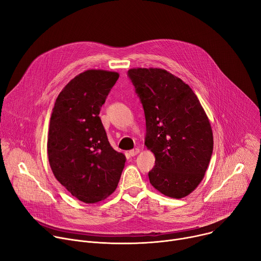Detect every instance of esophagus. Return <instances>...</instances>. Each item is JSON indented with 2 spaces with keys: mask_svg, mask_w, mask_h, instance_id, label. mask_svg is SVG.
<instances>
[{
  "mask_svg": "<svg viewBox=\"0 0 261 261\" xmlns=\"http://www.w3.org/2000/svg\"><path fill=\"white\" fill-rule=\"evenodd\" d=\"M138 153H140V149H138V148H135V149L129 151V155H130V156H135V155H137Z\"/></svg>",
  "mask_w": 261,
  "mask_h": 261,
  "instance_id": "esophagus-1",
  "label": "esophagus"
}]
</instances>
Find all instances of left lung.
<instances>
[{
    "label": "left lung",
    "instance_id": "1",
    "mask_svg": "<svg viewBox=\"0 0 261 261\" xmlns=\"http://www.w3.org/2000/svg\"><path fill=\"white\" fill-rule=\"evenodd\" d=\"M128 74L145 111V145L155 156L150 184L168 197L184 198L210 164V120L190 86L165 69L132 68Z\"/></svg>",
    "mask_w": 261,
    "mask_h": 261
}]
</instances>
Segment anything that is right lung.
Listing matches in <instances>:
<instances>
[{
	"mask_svg": "<svg viewBox=\"0 0 261 261\" xmlns=\"http://www.w3.org/2000/svg\"><path fill=\"white\" fill-rule=\"evenodd\" d=\"M119 74L89 69L69 82L52 109L47 153L56 178L79 200L95 203L117 187L126 156L115 151L98 116Z\"/></svg>",
	"mask_w": 261,
	"mask_h": 261,
	"instance_id": "add662e5",
	"label": "right lung"
}]
</instances>
